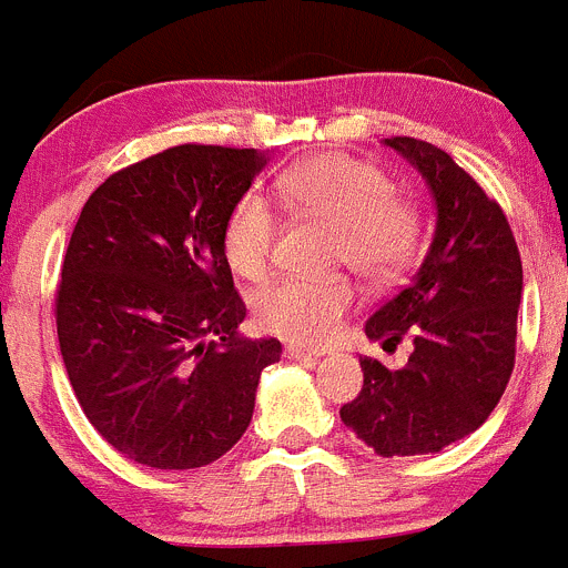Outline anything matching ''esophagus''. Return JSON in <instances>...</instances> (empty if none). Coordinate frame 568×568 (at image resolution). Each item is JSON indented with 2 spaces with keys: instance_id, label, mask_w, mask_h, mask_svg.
<instances>
[{
  "instance_id": "obj_1",
  "label": "esophagus",
  "mask_w": 568,
  "mask_h": 568,
  "mask_svg": "<svg viewBox=\"0 0 568 568\" xmlns=\"http://www.w3.org/2000/svg\"><path fill=\"white\" fill-rule=\"evenodd\" d=\"M285 356L296 358V362H300V358H322L325 356V349H311V347H302V344H288V347H285Z\"/></svg>"
}]
</instances>
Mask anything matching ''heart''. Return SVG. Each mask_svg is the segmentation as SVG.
<instances>
[{"instance_id":"b5f03b06","label":"heart","mask_w":568,"mask_h":568,"mask_svg":"<svg viewBox=\"0 0 568 568\" xmlns=\"http://www.w3.org/2000/svg\"><path fill=\"white\" fill-rule=\"evenodd\" d=\"M280 201L296 215L336 226L333 260L367 283L404 277L417 257L420 221L415 206L395 195L389 176L344 153H316L280 176ZM280 219L272 201L246 193L226 215L224 257L243 280H263L274 263ZM347 280L283 277L254 296L260 327L300 344H322L356 308Z\"/></svg>"}]
</instances>
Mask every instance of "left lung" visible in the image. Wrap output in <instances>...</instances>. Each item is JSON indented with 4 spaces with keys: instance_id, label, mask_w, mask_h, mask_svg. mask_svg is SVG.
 <instances>
[{
    "instance_id": "8db88e82",
    "label": "left lung",
    "mask_w": 568,
    "mask_h": 568,
    "mask_svg": "<svg viewBox=\"0 0 568 568\" xmlns=\"http://www.w3.org/2000/svg\"><path fill=\"white\" fill-rule=\"evenodd\" d=\"M428 184L437 226L404 288L364 325L395 349L412 336L406 367L362 358L364 386L342 420L381 457L437 454L496 409L516 364L524 272L505 210L443 148L415 136L384 140Z\"/></svg>"
}]
</instances>
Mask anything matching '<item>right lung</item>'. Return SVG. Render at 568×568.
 <instances>
[{"mask_svg": "<svg viewBox=\"0 0 568 568\" xmlns=\"http://www.w3.org/2000/svg\"><path fill=\"white\" fill-rule=\"evenodd\" d=\"M266 168L254 148L176 145L111 173L83 204L55 291L78 404L134 463L190 470L224 457L254 412L277 338H246L224 224Z\"/></svg>", "mask_w": 568, "mask_h": 568, "instance_id": "obj_1", "label": "right lung"}]
</instances>
